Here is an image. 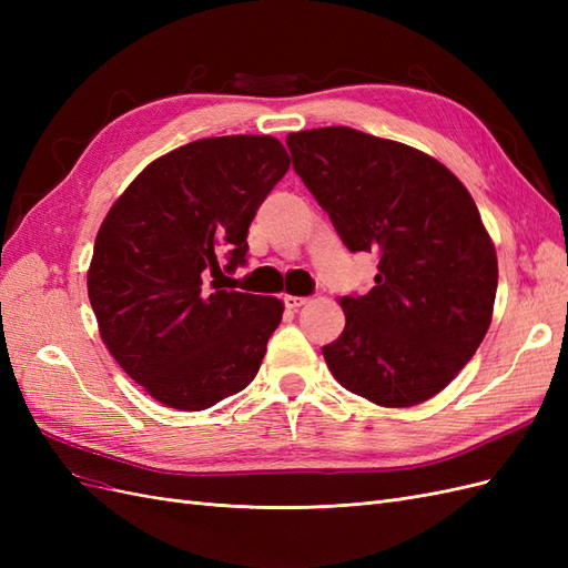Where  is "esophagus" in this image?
I'll return each mask as SVG.
<instances>
[{
  "mask_svg": "<svg viewBox=\"0 0 568 568\" xmlns=\"http://www.w3.org/2000/svg\"><path fill=\"white\" fill-rule=\"evenodd\" d=\"M307 303V298H303V296H284V305L288 307V311H298L301 305H305Z\"/></svg>",
  "mask_w": 568,
  "mask_h": 568,
  "instance_id": "esophagus-1",
  "label": "esophagus"
}]
</instances>
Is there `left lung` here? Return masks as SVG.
Masks as SVG:
<instances>
[{
    "instance_id": "left-lung-1",
    "label": "left lung",
    "mask_w": 568,
    "mask_h": 568,
    "mask_svg": "<svg viewBox=\"0 0 568 568\" xmlns=\"http://www.w3.org/2000/svg\"><path fill=\"white\" fill-rule=\"evenodd\" d=\"M286 146L343 244L379 253L376 286L341 298L346 329L322 348L326 367L374 405L434 398L493 320L497 255L467 186L428 153L353 128L291 132Z\"/></svg>"
}]
</instances>
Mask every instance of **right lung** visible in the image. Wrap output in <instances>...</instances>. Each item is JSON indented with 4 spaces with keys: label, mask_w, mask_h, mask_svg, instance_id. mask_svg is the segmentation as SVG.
I'll return each instance as SVG.
<instances>
[{
    "label": "right lung",
    "mask_w": 568,
    "mask_h": 568,
    "mask_svg": "<svg viewBox=\"0 0 568 568\" xmlns=\"http://www.w3.org/2000/svg\"><path fill=\"white\" fill-rule=\"evenodd\" d=\"M288 165L270 134L189 142L151 161L101 222L88 270L101 341L165 407L209 409L261 369L284 303L222 288L217 253L230 248L227 270L244 263L251 220Z\"/></svg>",
    "instance_id": "right-lung-1"
}]
</instances>
